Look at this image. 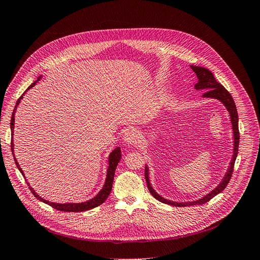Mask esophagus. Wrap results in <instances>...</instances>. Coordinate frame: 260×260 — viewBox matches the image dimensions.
<instances>
[{
    "label": "esophagus",
    "instance_id": "1",
    "mask_svg": "<svg viewBox=\"0 0 260 260\" xmlns=\"http://www.w3.org/2000/svg\"><path fill=\"white\" fill-rule=\"evenodd\" d=\"M123 139L127 143V145H132V146L137 145V143H139L140 141V134L136 129L131 128L125 132Z\"/></svg>",
    "mask_w": 260,
    "mask_h": 260
}]
</instances>
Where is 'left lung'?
<instances>
[{
	"label": "left lung",
	"mask_w": 260,
	"mask_h": 260,
	"mask_svg": "<svg viewBox=\"0 0 260 260\" xmlns=\"http://www.w3.org/2000/svg\"><path fill=\"white\" fill-rule=\"evenodd\" d=\"M190 69L194 71V73L196 74L197 78H198V82L195 84V89L206 92L203 95V98L214 99V100L219 101L225 106L227 111L229 112V117H230V121H232L233 133H234V154H233L232 160H230L228 170L226 171V174H225L223 180L220 181V183L213 190H211L209 194H207L203 198L197 199L195 201H184V203L171 201L169 199H166L164 197H161L160 195H158L155 191V189L152 187V185L150 183L149 168L146 165L145 177H146L148 188L150 190V193L152 194V196L154 197L155 199H157L158 201H160V203H164V204L171 205V206H175V207H186V206L206 204V203H208L210 199H212L214 196H216L217 194L220 193V191H223L225 189V187L229 183V180H230V178H232V175H233L235 161H236V158H237V155H238V148H239V140H240L239 125H238V122H239L238 111H237L236 104L234 102L233 96L230 95V93L224 88L222 84L216 81V79L214 78V75L211 73L208 69H205V67H200V66H194V65H190Z\"/></svg>",
	"instance_id": "obj_1"
}]
</instances>
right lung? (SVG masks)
Here are the masks:
<instances>
[{"label":"right lung","mask_w":260,"mask_h":260,"mask_svg":"<svg viewBox=\"0 0 260 260\" xmlns=\"http://www.w3.org/2000/svg\"><path fill=\"white\" fill-rule=\"evenodd\" d=\"M41 78H42V76L38 77L37 80H36L35 82H33L30 86H28V88L26 89V91H27L28 89L33 88V86L35 85V83H36L37 81H40ZM26 91H25L24 93H26ZM24 93H23V94L20 96V98H19V100L17 101L16 106H15V109H14L13 114H12V119H11L12 136L14 135L13 133H14V127H15V112H16V109H17V106L19 105V103H20V101L22 100ZM11 147H12V152H13V155H14V159H15V162H16V165H17V168H18L19 170H20L22 176L24 177L23 171H22V169L20 168V166H19L18 160L16 159L15 154H14V142H13V140H12ZM120 159H121V148L118 147V148H115V149L110 153V154H109L107 176H106L105 184H104L103 188L99 191V194L96 195L94 198H92V199H90V200H88V201H84V203H80V204H56V203H51V201H48V200L42 198L40 195H37V194L35 193V190L31 187L30 183H27V182H26V183H27L28 187H30V189H31V191L33 193V195H34L38 200H41V201H43V203L51 206L52 208H54V209H56V210H59V211H63V212H82V211H88V210H91V209H93V208L99 207L100 205H102V204L104 203V201H105L106 199L108 198L109 194L111 193V189H112V183H113V178H114V171H115V168H117V166H118V164H119ZM24 179H25V177H24Z\"/></svg>","instance_id":"obj_1"}]
</instances>
